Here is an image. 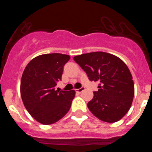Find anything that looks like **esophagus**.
I'll list each match as a JSON object with an SVG mask.
<instances>
[{
	"label": "esophagus",
	"mask_w": 152,
	"mask_h": 152,
	"mask_svg": "<svg viewBox=\"0 0 152 152\" xmlns=\"http://www.w3.org/2000/svg\"><path fill=\"white\" fill-rule=\"evenodd\" d=\"M84 90H85L84 87H81V88H78V89H76V93H78V94H81V92L83 91H84Z\"/></svg>",
	"instance_id": "1"
}]
</instances>
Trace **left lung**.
I'll use <instances>...</instances> for the list:
<instances>
[{
  "label": "left lung",
  "mask_w": 152,
  "mask_h": 152,
  "mask_svg": "<svg viewBox=\"0 0 152 152\" xmlns=\"http://www.w3.org/2000/svg\"><path fill=\"white\" fill-rule=\"evenodd\" d=\"M90 81L99 84L88 109L102 121L114 123L128 112L134 96V85L129 69L116 56L98 51L74 57Z\"/></svg>",
  "instance_id": "obj_1"
}]
</instances>
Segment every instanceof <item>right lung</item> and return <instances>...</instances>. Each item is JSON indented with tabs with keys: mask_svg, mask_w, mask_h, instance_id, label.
I'll list each match as a JSON object with an SVG mask.
<instances>
[{
	"mask_svg": "<svg viewBox=\"0 0 152 152\" xmlns=\"http://www.w3.org/2000/svg\"><path fill=\"white\" fill-rule=\"evenodd\" d=\"M70 58L61 53L43 54L32 59L23 73L22 101L31 116L42 124L58 121L70 109L75 91L55 90Z\"/></svg>",
	"mask_w": 152,
	"mask_h": 152,
	"instance_id": "1",
	"label": "right lung"
}]
</instances>
